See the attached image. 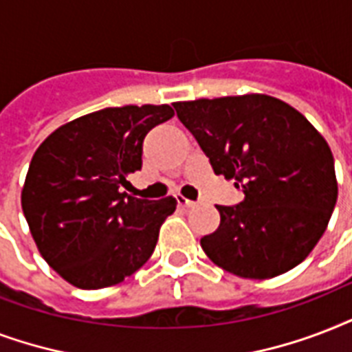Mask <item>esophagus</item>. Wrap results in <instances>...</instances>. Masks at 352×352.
Wrapping results in <instances>:
<instances>
[{
    "instance_id": "1",
    "label": "esophagus",
    "mask_w": 352,
    "mask_h": 352,
    "mask_svg": "<svg viewBox=\"0 0 352 352\" xmlns=\"http://www.w3.org/2000/svg\"><path fill=\"white\" fill-rule=\"evenodd\" d=\"M176 201H178V206L179 207H195L196 206V201H192V200H187V198H185V196H176Z\"/></svg>"
}]
</instances>
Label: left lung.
I'll use <instances>...</instances> for the list:
<instances>
[{"instance_id": "1", "label": "left lung", "mask_w": 352, "mask_h": 352, "mask_svg": "<svg viewBox=\"0 0 352 352\" xmlns=\"http://www.w3.org/2000/svg\"><path fill=\"white\" fill-rule=\"evenodd\" d=\"M214 174L244 200L217 206L219 230L200 241L220 268L270 279L296 268L325 233L338 198L334 157L307 117L268 95L174 104Z\"/></svg>"}]
</instances>
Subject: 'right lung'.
<instances>
[{"instance_id":"obj_1","label":"right lung","mask_w":352,"mask_h":352,"mask_svg":"<svg viewBox=\"0 0 352 352\" xmlns=\"http://www.w3.org/2000/svg\"><path fill=\"white\" fill-rule=\"evenodd\" d=\"M173 116L168 104L104 108L54 130L34 152L23 214L42 257L73 287H111L151 258L176 200H139L121 185L141 170L146 133Z\"/></svg>"}]
</instances>
